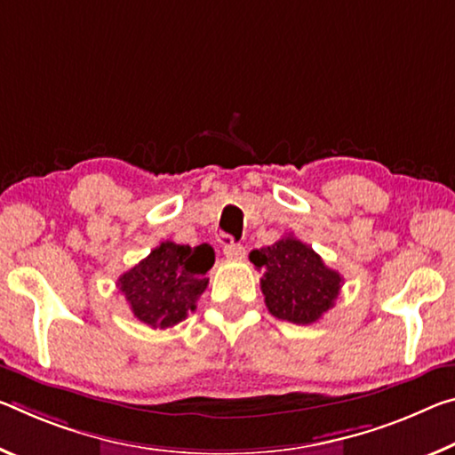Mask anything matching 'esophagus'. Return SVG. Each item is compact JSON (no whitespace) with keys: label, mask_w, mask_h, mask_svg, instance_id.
Instances as JSON below:
<instances>
[{"label":"esophagus","mask_w":455,"mask_h":455,"mask_svg":"<svg viewBox=\"0 0 455 455\" xmlns=\"http://www.w3.org/2000/svg\"><path fill=\"white\" fill-rule=\"evenodd\" d=\"M225 255L230 261H241L244 259V247L241 243H228L225 244Z\"/></svg>","instance_id":"34e87169"}]
</instances>
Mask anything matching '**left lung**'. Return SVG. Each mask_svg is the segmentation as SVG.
Returning <instances> with one entry per match:
<instances>
[{"mask_svg":"<svg viewBox=\"0 0 455 455\" xmlns=\"http://www.w3.org/2000/svg\"><path fill=\"white\" fill-rule=\"evenodd\" d=\"M249 259L263 271L265 306L275 318L307 326L334 307L342 275L295 236L287 235L269 247L251 251Z\"/></svg>","mask_w":455,"mask_h":455,"instance_id":"obj_1","label":"left lung"}]
</instances>
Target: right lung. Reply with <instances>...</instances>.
I'll use <instances>...</instances> for the list:
<instances>
[{"mask_svg":"<svg viewBox=\"0 0 455 455\" xmlns=\"http://www.w3.org/2000/svg\"><path fill=\"white\" fill-rule=\"evenodd\" d=\"M214 265L211 244L160 243L151 253L119 277V291L140 322L151 328H172L196 309Z\"/></svg>","mask_w":455,"mask_h":455,"instance_id":"add662e5","label":"right lung"}]
</instances>
